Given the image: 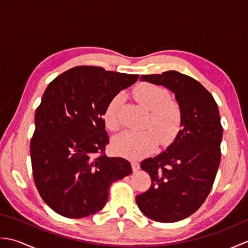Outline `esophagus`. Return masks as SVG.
I'll return each instance as SVG.
<instances>
[{
    "mask_svg": "<svg viewBox=\"0 0 248 248\" xmlns=\"http://www.w3.org/2000/svg\"><path fill=\"white\" fill-rule=\"evenodd\" d=\"M131 165H132V170L133 171H138L140 170V163L136 161H132L131 162Z\"/></svg>",
    "mask_w": 248,
    "mask_h": 248,
    "instance_id": "obj_1",
    "label": "esophagus"
}]
</instances>
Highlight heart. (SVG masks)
<instances>
[{"mask_svg": "<svg viewBox=\"0 0 248 248\" xmlns=\"http://www.w3.org/2000/svg\"><path fill=\"white\" fill-rule=\"evenodd\" d=\"M133 94L145 108L150 110L148 124L155 130L161 143L170 144L180 130L181 109L179 105L168 100V93L165 88L151 83L139 84L135 86ZM121 101V94H116L105 108L104 123L109 130H116L119 127L118 114ZM156 135L152 130L141 132L124 131L114 139L113 149L117 155L129 159H140L155 150L157 145Z\"/></svg>", "mask_w": 248, "mask_h": 248, "instance_id": "b5f03b06", "label": "heart"}]
</instances>
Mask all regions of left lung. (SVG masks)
<instances>
[{"label": "left lung", "mask_w": 248, "mask_h": 248, "mask_svg": "<svg viewBox=\"0 0 248 248\" xmlns=\"http://www.w3.org/2000/svg\"><path fill=\"white\" fill-rule=\"evenodd\" d=\"M140 81L162 85L175 94L181 130L165 151L140 163L151 186L136 196V203L156 222H178L196 212L212 188L223 138L218 108L202 84L178 71L141 76Z\"/></svg>", "instance_id": "obj_1"}]
</instances>
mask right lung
<instances>
[{
    "label": "right lung",
    "instance_id": "1",
    "mask_svg": "<svg viewBox=\"0 0 248 248\" xmlns=\"http://www.w3.org/2000/svg\"><path fill=\"white\" fill-rule=\"evenodd\" d=\"M139 77L78 66L46 87L35 113L31 160L36 187L56 213L82 218L99 212L110 184L132 172L124 157L103 155L108 144L103 116L110 99ZM97 153L103 155L94 158Z\"/></svg>",
    "mask_w": 248,
    "mask_h": 248
}]
</instances>
